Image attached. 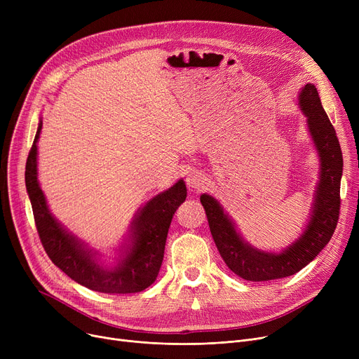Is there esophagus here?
Masks as SVG:
<instances>
[{"label":"esophagus","mask_w":359,"mask_h":359,"mask_svg":"<svg viewBox=\"0 0 359 359\" xmlns=\"http://www.w3.org/2000/svg\"><path fill=\"white\" fill-rule=\"evenodd\" d=\"M186 183L192 191H201V189H203L205 184H206V179L198 172H191L186 177Z\"/></svg>","instance_id":"34e87169"}]
</instances>
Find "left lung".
Returning a JSON list of instances; mask_svg holds the SVG:
<instances>
[{
	"mask_svg": "<svg viewBox=\"0 0 359 359\" xmlns=\"http://www.w3.org/2000/svg\"><path fill=\"white\" fill-rule=\"evenodd\" d=\"M298 100L307 116L310 135L320 157V182L303 236L280 253L257 250L241 238L234 222L224 214L221 205L212 196L201 195V203L221 257L236 275L246 280H272L297 273L322 252L337 225L344 172L342 149L314 84H306Z\"/></svg>",
	"mask_w": 359,
	"mask_h": 359,
	"instance_id": "1",
	"label": "left lung"
}]
</instances>
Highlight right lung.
Segmentation results:
<instances>
[{
  "label": "right lung",
  "mask_w": 359,
  "mask_h": 359,
  "mask_svg": "<svg viewBox=\"0 0 359 359\" xmlns=\"http://www.w3.org/2000/svg\"><path fill=\"white\" fill-rule=\"evenodd\" d=\"M42 122L26 163V189L42 246L55 266L79 284L104 294L141 292L156 280L163 257L170 222L186 199V184L179 180L170 189L149 199L130 227V246L115 268H104L96 253L69 234L50 214L37 182V140Z\"/></svg>",
  "instance_id": "obj_1"
}]
</instances>
